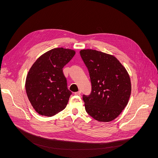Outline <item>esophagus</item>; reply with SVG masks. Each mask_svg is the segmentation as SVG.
Returning a JSON list of instances; mask_svg holds the SVG:
<instances>
[{"instance_id":"obj_1","label":"esophagus","mask_w":158,"mask_h":158,"mask_svg":"<svg viewBox=\"0 0 158 158\" xmlns=\"http://www.w3.org/2000/svg\"><path fill=\"white\" fill-rule=\"evenodd\" d=\"M81 94V91H79V92H75V93H74V95H80Z\"/></svg>"}]
</instances>
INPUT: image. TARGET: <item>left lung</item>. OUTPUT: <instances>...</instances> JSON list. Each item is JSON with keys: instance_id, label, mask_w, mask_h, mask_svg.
<instances>
[{"instance_id": "left-lung-1", "label": "left lung", "mask_w": 158, "mask_h": 158, "mask_svg": "<svg viewBox=\"0 0 158 158\" xmlns=\"http://www.w3.org/2000/svg\"><path fill=\"white\" fill-rule=\"evenodd\" d=\"M80 55L92 84L89 95H82L87 113L98 122L113 120L127 106L131 92L129 74L112 55L84 49Z\"/></svg>"}]
</instances>
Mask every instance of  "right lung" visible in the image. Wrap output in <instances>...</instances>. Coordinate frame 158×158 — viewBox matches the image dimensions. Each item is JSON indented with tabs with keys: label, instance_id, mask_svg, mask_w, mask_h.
<instances>
[{
	"label": "right lung",
	"instance_id": "obj_1",
	"mask_svg": "<svg viewBox=\"0 0 158 158\" xmlns=\"http://www.w3.org/2000/svg\"><path fill=\"white\" fill-rule=\"evenodd\" d=\"M73 50L56 48L32 64L26 81V90L33 108L40 114L52 117L63 110L72 92L67 88L63 68L74 56Z\"/></svg>",
	"mask_w": 158,
	"mask_h": 158
}]
</instances>
